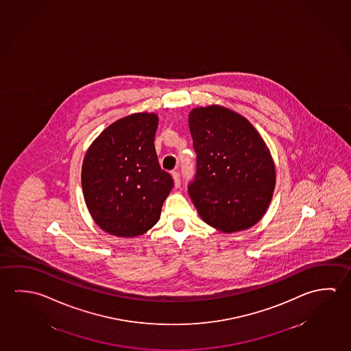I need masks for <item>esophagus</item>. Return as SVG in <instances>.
Here are the masks:
<instances>
[{"label": "esophagus", "mask_w": 351, "mask_h": 351, "mask_svg": "<svg viewBox=\"0 0 351 351\" xmlns=\"http://www.w3.org/2000/svg\"><path fill=\"white\" fill-rule=\"evenodd\" d=\"M173 182H175V187L178 189L181 184V178H180V173L178 171H173Z\"/></svg>", "instance_id": "1"}]
</instances>
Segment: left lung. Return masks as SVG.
Returning a JSON list of instances; mask_svg holds the SVG:
<instances>
[{
    "label": "left lung",
    "mask_w": 351,
    "mask_h": 351,
    "mask_svg": "<svg viewBox=\"0 0 351 351\" xmlns=\"http://www.w3.org/2000/svg\"><path fill=\"white\" fill-rule=\"evenodd\" d=\"M189 125L197 154L189 193L203 221L223 232L257 224L276 189L274 161L261 134L220 105L192 110Z\"/></svg>",
    "instance_id": "obj_1"
}]
</instances>
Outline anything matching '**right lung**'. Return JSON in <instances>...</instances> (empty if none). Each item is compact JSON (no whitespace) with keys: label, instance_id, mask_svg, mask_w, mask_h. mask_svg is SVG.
I'll return each mask as SVG.
<instances>
[{"label":"right lung","instance_id":"1","mask_svg":"<svg viewBox=\"0 0 351 351\" xmlns=\"http://www.w3.org/2000/svg\"><path fill=\"white\" fill-rule=\"evenodd\" d=\"M158 115L138 112L115 121L86 150L82 189L88 210L110 235L134 237L160 218L173 180L154 147Z\"/></svg>","mask_w":351,"mask_h":351}]
</instances>
